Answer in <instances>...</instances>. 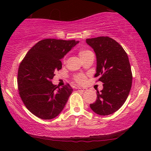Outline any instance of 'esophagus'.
Here are the masks:
<instances>
[{"label":"esophagus","mask_w":151,"mask_h":151,"mask_svg":"<svg viewBox=\"0 0 151 151\" xmlns=\"http://www.w3.org/2000/svg\"><path fill=\"white\" fill-rule=\"evenodd\" d=\"M77 89H78V90H79V91H86V89H86V88L80 87V86H78Z\"/></svg>","instance_id":"esophagus-1"}]
</instances>
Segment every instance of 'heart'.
<instances>
[{
	"instance_id": "heart-1",
	"label": "heart",
	"mask_w": 151,
	"mask_h": 151,
	"mask_svg": "<svg viewBox=\"0 0 151 151\" xmlns=\"http://www.w3.org/2000/svg\"><path fill=\"white\" fill-rule=\"evenodd\" d=\"M89 52H91V51H89V50H84V49L79 50V58L82 60V59L84 58L86 55H88ZM64 60H65V58ZM74 79H75V81H77V83H79V84H83V83L85 82L86 77L84 75V74H78V75L75 76Z\"/></svg>"
}]
</instances>
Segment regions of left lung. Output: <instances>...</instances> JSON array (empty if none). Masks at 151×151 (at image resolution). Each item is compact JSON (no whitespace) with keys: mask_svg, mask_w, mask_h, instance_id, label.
Returning a JSON list of instances; mask_svg holds the SVG:
<instances>
[{"mask_svg":"<svg viewBox=\"0 0 151 151\" xmlns=\"http://www.w3.org/2000/svg\"><path fill=\"white\" fill-rule=\"evenodd\" d=\"M96 57L94 77L104 83L97 91V99L90 104L93 112L101 116L114 114L122 106L132 85V72L128 55L124 48L112 38L98 37L86 39Z\"/></svg>","mask_w":151,"mask_h":151,"instance_id":"obj_1","label":"left lung"}]
</instances>
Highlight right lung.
Masks as SVG:
<instances>
[{"mask_svg": "<svg viewBox=\"0 0 151 151\" xmlns=\"http://www.w3.org/2000/svg\"><path fill=\"white\" fill-rule=\"evenodd\" d=\"M78 43L74 40H42L29 50L19 66L20 96L26 108L40 119L58 116L72 93L69 84L60 88L51 79L55 71L62 69V59Z\"/></svg>", "mask_w": 151, "mask_h": 151, "instance_id": "right-lung-1", "label": "right lung"}]
</instances>
